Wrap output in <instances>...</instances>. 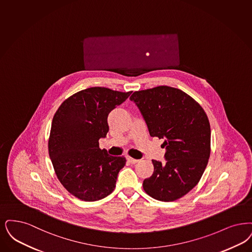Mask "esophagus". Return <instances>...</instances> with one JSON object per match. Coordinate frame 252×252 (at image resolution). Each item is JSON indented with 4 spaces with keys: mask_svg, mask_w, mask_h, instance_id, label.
Listing matches in <instances>:
<instances>
[{
    "mask_svg": "<svg viewBox=\"0 0 252 252\" xmlns=\"http://www.w3.org/2000/svg\"><path fill=\"white\" fill-rule=\"evenodd\" d=\"M126 159H127V161L131 163V164H136V163H138V162L140 161L139 159H135V158H132L130 157H126Z\"/></svg>",
    "mask_w": 252,
    "mask_h": 252,
    "instance_id": "1",
    "label": "esophagus"
}]
</instances>
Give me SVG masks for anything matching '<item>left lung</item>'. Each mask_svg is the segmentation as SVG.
Wrapping results in <instances>:
<instances>
[{
	"instance_id": "1",
	"label": "left lung",
	"mask_w": 252,
	"mask_h": 252,
	"mask_svg": "<svg viewBox=\"0 0 252 252\" xmlns=\"http://www.w3.org/2000/svg\"><path fill=\"white\" fill-rule=\"evenodd\" d=\"M151 137L163 139L165 163L152 160L154 173L143 189L162 201L179 199L199 183L210 157L211 129L199 103L169 86L134 92L130 96Z\"/></svg>"
}]
</instances>
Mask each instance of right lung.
<instances>
[{
  "mask_svg": "<svg viewBox=\"0 0 252 252\" xmlns=\"http://www.w3.org/2000/svg\"><path fill=\"white\" fill-rule=\"evenodd\" d=\"M130 94L88 88L63 101L53 116L50 158L61 184L81 201H98L115 189L126 158L108 155L98 141L109 132V113Z\"/></svg>",
  "mask_w": 252,
  "mask_h": 252,
  "instance_id": "1",
  "label": "right lung"
}]
</instances>
